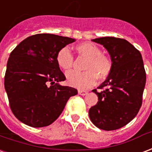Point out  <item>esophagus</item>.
<instances>
[{
    "label": "esophagus",
    "instance_id": "esophagus-1",
    "mask_svg": "<svg viewBox=\"0 0 152 152\" xmlns=\"http://www.w3.org/2000/svg\"><path fill=\"white\" fill-rule=\"evenodd\" d=\"M78 93H79L80 95H81V96H85V95H87L88 92L84 90H79L78 91Z\"/></svg>",
    "mask_w": 152,
    "mask_h": 152
}]
</instances>
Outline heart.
Here are the masks:
<instances>
[{
	"label": "heart",
	"instance_id": "heart-1",
	"mask_svg": "<svg viewBox=\"0 0 152 152\" xmlns=\"http://www.w3.org/2000/svg\"><path fill=\"white\" fill-rule=\"evenodd\" d=\"M76 53L87 59L83 72H69L66 74L68 85L85 89L96 84V79L104 80L113 70V61L109 56L102 53V49L93 42H85L75 47ZM56 62L63 70L68 71L72 67L74 58L67 48L60 49L56 55Z\"/></svg>",
	"mask_w": 152,
	"mask_h": 152
}]
</instances>
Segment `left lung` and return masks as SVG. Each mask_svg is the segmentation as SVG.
Returning a JSON list of instances; mask_svg holds the SVG:
<instances>
[{
	"instance_id": "obj_1",
	"label": "left lung",
	"mask_w": 152,
	"mask_h": 152,
	"mask_svg": "<svg viewBox=\"0 0 152 152\" xmlns=\"http://www.w3.org/2000/svg\"><path fill=\"white\" fill-rule=\"evenodd\" d=\"M104 46L113 61V70L102 85L93 89L98 102L88 111L89 118L99 129L122 128L137 115L141 108L146 84L142 56L126 39L103 37L92 40Z\"/></svg>"
}]
</instances>
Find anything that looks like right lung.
<instances>
[{
  "mask_svg": "<svg viewBox=\"0 0 152 152\" xmlns=\"http://www.w3.org/2000/svg\"><path fill=\"white\" fill-rule=\"evenodd\" d=\"M75 42L68 37L38 34L21 42L10 53L4 75V88L14 116L32 127L52 124L77 89L62 86L66 80L56 55Z\"/></svg>",
  "mask_w": 152,
  "mask_h": 152,
  "instance_id": "obj_1",
  "label": "right lung"
}]
</instances>
